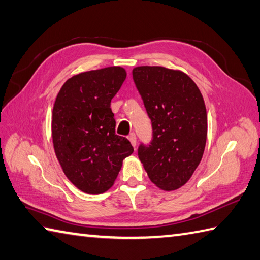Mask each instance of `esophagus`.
<instances>
[{
	"label": "esophagus",
	"mask_w": 260,
	"mask_h": 260,
	"mask_svg": "<svg viewBox=\"0 0 260 260\" xmlns=\"http://www.w3.org/2000/svg\"><path fill=\"white\" fill-rule=\"evenodd\" d=\"M128 139L130 140L131 145L134 146V147H136V145H137V137H136V135L135 134H130L129 137H128Z\"/></svg>",
	"instance_id": "obj_1"
}]
</instances>
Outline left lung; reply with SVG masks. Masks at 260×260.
Instances as JSON below:
<instances>
[{
  "instance_id": "obj_1",
  "label": "left lung",
  "mask_w": 260,
  "mask_h": 260,
  "mask_svg": "<svg viewBox=\"0 0 260 260\" xmlns=\"http://www.w3.org/2000/svg\"><path fill=\"white\" fill-rule=\"evenodd\" d=\"M132 76L152 125L150 145H140L138 156L156 186L175 190L188 182L203 157L208 135L203 96L181 71L139 66Z\"/></svg>"
}]
</instances>
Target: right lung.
I'll return each mask as SVG.
<instances>
[{
  "instance_id": "obj_1",
  "label": "right lung",
  "mask_w": 260,
  "mask_h": 260,
  "mask_svg": "<svg viewBox=\"0 0 260 260\" xmlns=\"http://www.w3.org/2000/svg\"><path fill=\"white\" fill-rule=\"evenodd\" d=\"M126 77L120 66L84 72L68 78L52 109L51 134L58 161L66 177L87 194L112 187L130 141L115 135L111 100Z\"/></svg>"
}]
</instances>
